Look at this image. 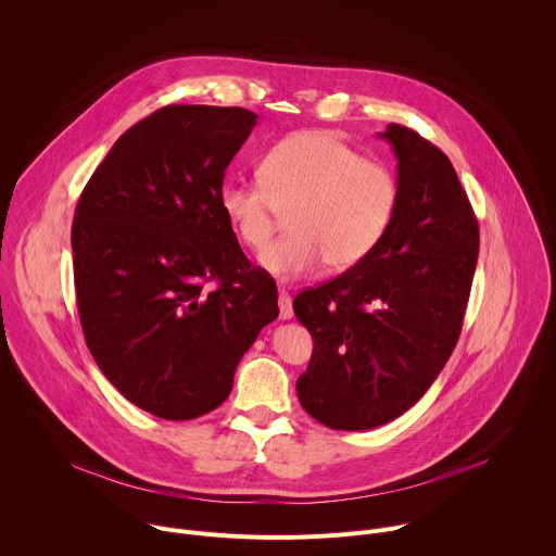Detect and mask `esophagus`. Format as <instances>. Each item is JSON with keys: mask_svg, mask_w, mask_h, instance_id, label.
<instances>
[{"mask_svg": "<svg viewBox=\"0 0 556 556\" xmlns=\"http://www.w3.org/2000/svg\"><path fill=\"white\" fill-rule=\"evenodd\" d=\"M294 316L292 312V296L286 290H279V319L290 321Z\"/></svg>", "mask_w": 556, "mask_h": 556, "instance_id": "34e87169", "label": "esophagus"}]
</instances>
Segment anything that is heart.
<instances>
[{
  "instance_id": "heart-1",
  "label": "heart",
  "mask_w": 556,
  "mask_h": 556,
  "mask_svg": "<svg viewBox=\"0 0 556 556\" xmlns=\"http://www.w3.org/2000/svg\"><path fill=\"white\" fill-rule=\"evenodd\" d=\"M401 200L395 174L341 138L305 129L273 144L260 163V180L228 178L219 208L237 240L264 251L288 217L290 232L260 264L288 281L319 270L345 273L363 264L384 240Z\"/></svg>"
}]
</instances>
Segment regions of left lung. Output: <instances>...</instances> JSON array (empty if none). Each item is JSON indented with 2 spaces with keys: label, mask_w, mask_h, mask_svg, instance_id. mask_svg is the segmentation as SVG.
Listing matches in <instances>:
<instances>
[{
  "label": "left lung",
  "mask_w": 556,
  "mask_h": 556,
  "mask_svg": "<svg viewBox=\"0 0 556 556\" xmlns=\"http://www.w3.org/2000/svg\"><path fill=\"white\" fill-rule=\"evenodd\" d=\"M378 136L399 157L401 185L384 240L292 301L314 339L299 403L337 431L387 425L422 399L459 339L480 253V226L448 157L405 125Z\"/></svg>",
  "instance_id": "1"
}]
</instances>
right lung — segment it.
Returning <instances> with one entry per match:
<instances>
[{
    "mask_svg": "<svg viewBox=\"0 0 556 556\" xmlns=\"http://www.w3.org/2000/svg\"><path fill=\"white\" fill-rule=\"evenodd\" d=\"M255 123L244 108L157 110L114 142L74 211L86 343L125 399L157 418L217 409L279 314L273 277L251 266L219 208Z\"/></svg>",
    "mask_w": 556,
    "mask_h": 556,
    "instance_id": "add662e5",
    "label": "right lung"
}]
</instances>
